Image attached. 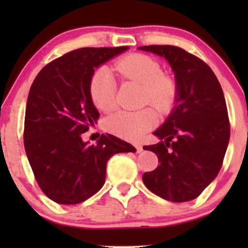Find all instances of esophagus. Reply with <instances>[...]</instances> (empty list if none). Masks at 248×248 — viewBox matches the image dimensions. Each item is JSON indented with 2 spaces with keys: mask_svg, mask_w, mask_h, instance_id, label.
<instances>
[{
  "mask_svg": "<svg viewBox=\"0 0 248 248\" xmlns=\"http://www.w3.org/2000/svg\"><path fill=\"white\" fill-rule=\"evenodd\" d=\"M136 149H137V152H141L142 151V146H141V145L137 144L136 145Z\"/></svg>",
  "mask_w": 248,
  "mask_h": 248,
  "instance_id": "esophagus-1",
  "label": "esophagus"
}]
</instances>
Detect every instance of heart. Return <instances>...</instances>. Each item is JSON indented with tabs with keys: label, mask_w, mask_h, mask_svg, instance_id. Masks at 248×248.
I'll use <instances>...</instances> for the list:
<instances>
[{
	"label": "heart",
	"mask_w": 248,
	"mask_h": 248,
	"mask_svg": "<svg viewBox=\"0 0 248 248\" xmlns=\"http://www.w3.org/2000/svg\"><path fill=\"white\" fill-rule=\"evenodd\" d=\"M114 69L124 80L141 85L142 103H149L157 111L167 112L176 99V84L162 73L161 64L144 54H129L114 63ZM90 94L94 106L103 111L116 104V81L107 68H99L90 81ZM156 117L151 109L117 111L106 120V128L122 139L136 141L152 129Z\"/></svg>",
	"instance_id": "heart-1"
}]
</instances>
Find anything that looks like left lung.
Wrapping results in <instances>:
<instances>
[{"label": "left lung", "mask_w": 248, "mask_h": 248, "mask_svg": "<svg viewBox=\"0 0 248 248\" xmlns=\"http://www.w3.org/2000/svg\"><path fill=\"white\" fill-rule=\"evenodd\" d=\"M140 50L163 56L175 73L176 104L154 132L159 166L142 175L145 186L174 202H189L211 184L221 170L231 137L223 91L202 60L174 46H145Z\"/></svg>", "instance_id": "obj_1"}]
</instances>
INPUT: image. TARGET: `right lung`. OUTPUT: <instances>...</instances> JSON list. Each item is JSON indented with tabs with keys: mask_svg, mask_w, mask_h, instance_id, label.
<instances>
[{
	"mask_svg": "<svg viewBox=\"0 0 248 248\" xmlns=\"http://www.w3.org/2000/svg\"><path fill=\"white\" fill-rule=\"evenodd\" d=\"M128 46L81 47L43 67L29 92L24 145L37 184L59 204H79L102 188L107 162L119 152H136L117 137L102 134L96 145L82 141L99 117L90 94L94 68Z\"/></svg>",
	"mask_w": 248,
	"mask_h": 248,
	"instance_id": "1",
	"label": "right lung"
}]
</instances>
